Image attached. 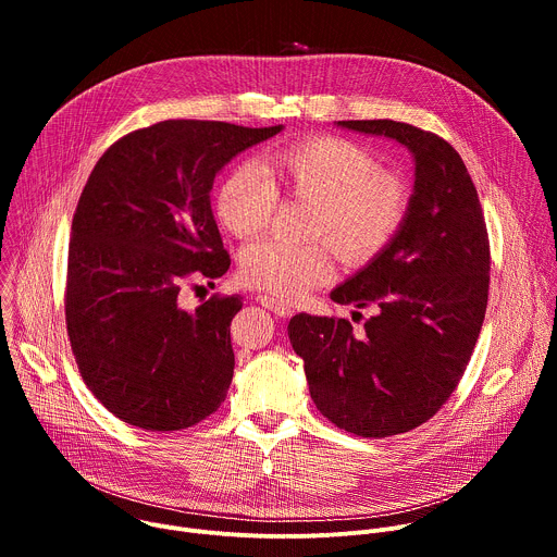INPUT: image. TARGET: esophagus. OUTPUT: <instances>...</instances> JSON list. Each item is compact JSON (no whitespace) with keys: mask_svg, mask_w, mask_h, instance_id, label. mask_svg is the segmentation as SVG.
<instances>
[{"mask_svg":"<svg viewBox=\"0 0 557 557\" xmlns=\"http://www.w3.org/2000/svg\"><path fill=\"white\" fill-rule=\"evenodd\" d=\"M258 299H260V304L264 308L273 310L277 317H290L293 314V306L288 301H282V299L273 297V295H258Z\"/></svg>","mask_w":557,"mask_h":557,"instance_id":"esophagus-1","label":"esophagus"}]
</instances>
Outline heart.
I'll use <instances>...</instances> for the list:
<instances>
[{"label":"heart","mask_w":557,"mask_h":557,"mask_svg":"<svg viewBox=\"0 0 557 557\" xmlns=\"http://www.w3.org/2000/svg\"><path fill=\"white\" fill-rule=\"evenodd\" d=\"M374 156L339 136H310L271 149L262 170L240 163L226 172L213 196L218 222L237 237L260 233L277 205V194L312 202L308 233L324 235L348 264H363L399 233L410 191L387 172H376ZM247 284L277 297H299L331 275V251L312 240L293 245L260 240L240 256Z\"/></svg>","instance_id":"obj_1"}]
</instances>
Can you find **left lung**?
Instances as JSON below:
<instances>
[{
	"instance_id": "left-lung-1",
	"label": "left lung",
	"mask_w": 557,
	"mask_h": 557,
	"mask_svg": "<svg viewBox=\"0 0 557 557\" xmlns=\"http://www.w3.org/2000/svg\"><path fill=\"white\" fill-rule=\"evenodd\" d=\"M337 125L408 147L414 191L392 243L331 293L337 304L372 308L363 329L299 312L288 339L317 410L339 430L383 438L432 419L456 389L487 310L490 237L447 140L389 119Z\"/></svg>"
}]
</instances>
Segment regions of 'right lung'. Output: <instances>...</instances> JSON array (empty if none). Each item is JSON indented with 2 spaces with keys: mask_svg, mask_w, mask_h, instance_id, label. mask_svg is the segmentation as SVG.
Masks as SVG:
<instances>
[{
  "mask_svg": "<svg viewBox=\"0 0 557 557\" xmlns=\"http://www.w3.org/2000/svg\"><path fill=\"white\" fill-rule=\"evenodd\" d=\"M284 125L161 121L119 138L72 218L70 346L86 385L121 421L185 430L213 414L233 379L231 320L243 297L178 306L187 277L231 264L211 211L215 174Z\"/></svg>",
  "mask_w": 557,
  "mask_h": 557,
  "instance_id": "add662e5",
  "label": "right lung"
}]
</instances>
